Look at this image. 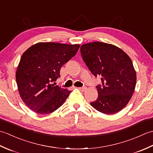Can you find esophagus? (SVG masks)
Listing matches in <instances>:
<instances>
[{"label": "esophagus", "instance_id": "esophagus-1", "mask_svg": "<svg viewBox=\"0 0 153 153\" xmlns=\"http://www.w3.org/2000/svg\"><path fill=\"white\" fill-rule=\"evenodd\" d=\"M78 89L80 90V91H85L86 90V89H87V87H78Z\"/></svg>", "mask_w": 153, "mask_h": 153}]
</instances>
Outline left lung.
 <instances>
[{
	"instance_id": "left-lung-1",
	"label": "left lung",
	"mask_w": 153,
	"mask_h": 153,
	"mask_svg": "<svg viewBox=\"0 0 153 153\" xmlns=\"http://www.w3.org/2000/svg\"><path fill=\"white\" fill-rule=\"evenodd\" d=\"M80 51L91 72L101 76L102 85L97 86L98 98L90 105L106 114L120 111L135 88L137 76L131 58L119 47L102 42L83 44Z\"/></svg>"
}]
</instances>
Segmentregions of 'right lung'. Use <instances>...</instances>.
Returning a JSON list of instances; mask_svg holds the SVG:
<instances>
[{
	"instance_id": "obj_1",
	"label": "right lung",
	"mask_w": 153,
	"mask_h": 153,
	"mask_svg": "<svg viewBox=\"0 0 153 153\" xmlns=\"http://www.w3.org/2000/svg\"><path fill=\"white\" fill-rule=\"evenodd\" d=\"M79 45L38 43L22 54L16 73L21 99L39 114L53 112L63 105L71 91L54 86L61 67L76 54Z\"/></svg>"
}]
</instances>
